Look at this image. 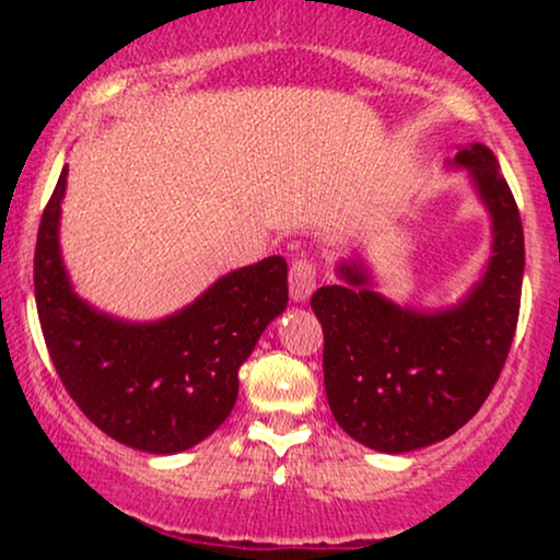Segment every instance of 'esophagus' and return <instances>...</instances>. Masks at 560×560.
Here are the masks:
<instances>
[{
	"instance_id": "obj_1",
	"label": "esophagus",
	"mask_w": 560,
	"mask_h": 560,
	"mask_svg": "<svg viewBox=\"0 0 560 560\" xmlns=\"http://www.w3.org/2000/svg\"><path fill=\"white\" fill-rule=\"evenodd\" d=\"M318 282L316 265L308 262V259H295L290 265V295H293L295 303H305L313 295Z\"/></svg>"
}]
</instances>
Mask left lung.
<instances>
[{
  "mask_svg": "<svg viewBox=\"0 0 560 560\" xmlns=\"http://www.w3.org/2000/svg\"><path fill=\"white\" fill-rule=\"evenodd\" d=\"M485 206L492 244L462 301L416 308L374 290L362 252L336 262V285L311 308L324 328V382L343 431L382 454H408L454 435L477 416L508 359L525 270L523 221L500 163L485 144L448 160Z\"/></svg>",
  "mask_w": 560,
  "mask_h": 560,
  "instance_id": "obj_1",
  "label": "left lung"
}]
</instances>
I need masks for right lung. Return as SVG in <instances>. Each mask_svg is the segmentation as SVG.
Wrapping results in <instances>:
<instances>
[{
  "label": "right lung",
  "mask_w": 560,
  "mask_h": 560,
  "mask_svg": "<svg viewBox=\"0 0 560 560\" xmlns=\"http://www.w3.org/2000/svg\"><path fill=\"white\" fill-rule=\"evenodd\" d=\"M68 165L43 211L35 247V303L68 395L114 441L178 454L217 431L240 393V366L288 308L280 255L232 270L194 303L158 320H127L75 293L60 252Z\"/></svg>",
  "instance_id": "obj_1"
}]
</instances>
